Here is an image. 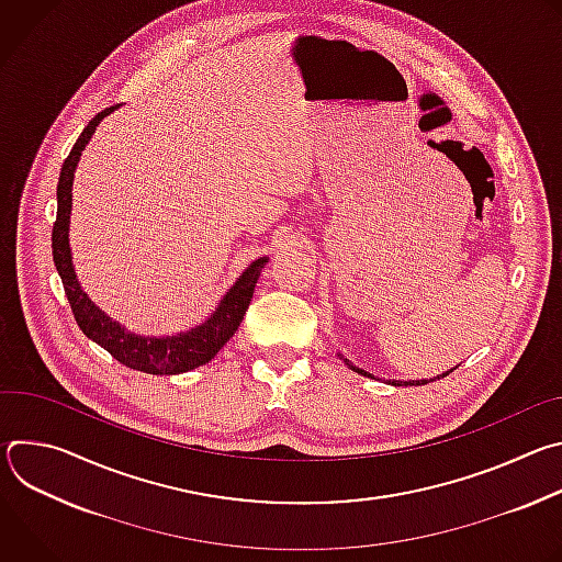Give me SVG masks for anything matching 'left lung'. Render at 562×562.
<instances>
[{
	"label": "left lung",
	"instance_id": "8db88e82",
	"mask_svg": "<svg viewBox=\"0 0 562 562\" xmlns=\"http://www.w3.org/2000/svg\"><path fill=\"white\" fill-rule=\"evenodd\" d=\"M338 358L351 369V371H356V373H360V375H364V378H371V380H382V378H378V375H373V373H369V371H364V369H360V367H356L353 362H349L340 351H338ZM458 367V364H456ZM453 367V369H456ZM453 369H449V371H442V373H438V375H434V378H420V380H382V382H386V384H391V386H423V384H427V382H436V380H440V378H445V375H449Z\"/></svg>",
	"mask_w": 562,
	"mask_h": 562
}]
</instances>
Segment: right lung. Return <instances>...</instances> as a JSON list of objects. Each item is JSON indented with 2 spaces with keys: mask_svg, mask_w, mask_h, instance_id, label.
<instances>
[{
  "mask_svg": "<svg viewBox=\"0 0 562 562\" xmlns=\"http://www.w3.org/2000/svg\"><path fill=\"white\" fill-rule=\"evenodd\" d=\"M120 106H111L102 113H98L89 126L77 137L72 150L64 159V167L59 171L57 182V220L53 226V262L61 278L66 297L70 302L72 315L77 319V327L82 334L98 342L102 349H106L117 362L153 373V375H178L193 371L206 362H211L217 351L233 338L239 323L249 308V302L254 297V289L258 284V278L269 262V258L254 260L239 278L233 282V286L220 297L215 311L204 319V323L180 331L171 336H142L131 329H126L117 319H113L106 311H102L89 293L82 289L77 280L75 267H72V251H70V211H72V180L75 169L79 165L82 150L89 146L91 137L95 135L98 126L106 115L117 111Z\"/></svg>",
  "mask_w": 562,
  "mask_h": 562,
  "instance_id": "add662e5",
  "label": "right lung"
}]
</instances>
